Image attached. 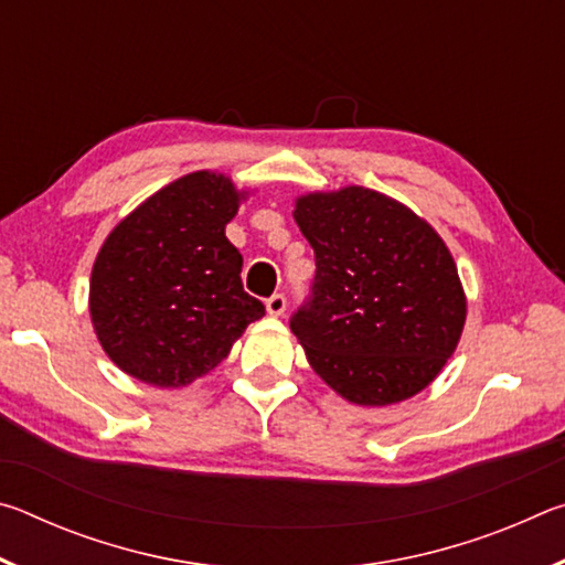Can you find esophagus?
<instances>
[{
    "mask_svg": "<svg viewBox=\"0 0 565 565\" xmlns=\"http://www.w3.org/2000/svg\"><path fill=\"white\" fill-rule=\"evenodd\" d=\"M266 311H269L271 317H281V313L286 311V294H281V291L271 294L269 299H266Z\"/></svg>",
    "mask_w": 565,
    "mask_h": 565,
    "instance_id": "esophagus-1",
    "label": "esophagus"
}]
</instances>
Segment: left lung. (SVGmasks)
Wrapping results in <instances>:
<instances>
[{
  "mask_svg": "<svg viewBox=\"0 0 565 565\" xmlns=\"http://www.w3.org/2000/svg\"><path fill=\"white\" fill-rule=\"evenodd\" d=\"M294 218L317 274L289 323L313 371L361 406L396 404L431 384L466 321L441 236L361 186L301 196Z\"/></svg>",
  "mask_w": 565,
  "mask_h": 565,
  "instance_id": "obj_1",
  "label": "left lung"
}]
</instances>
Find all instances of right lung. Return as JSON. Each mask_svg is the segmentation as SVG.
Returning <instances> with one entry per match:
<instances>
[{
  "mask_svg": "<svg viewBox=\"0 0 565 565\" xmlns=\"http://www.w3.org/2000/svg\"><path fill=\"white\" fill-rule=\"evenodd\" d=\"M236 209L232 181L196 171L157 191L104 242L89 311L121 371L154 386L191 384L264 317L224 234Z\"/></svg>",
  "mask_w": 565,
  "mask_h": 565,
  "instance_id": "obj_1",
  "label": "right lung"
}]
</instances>
